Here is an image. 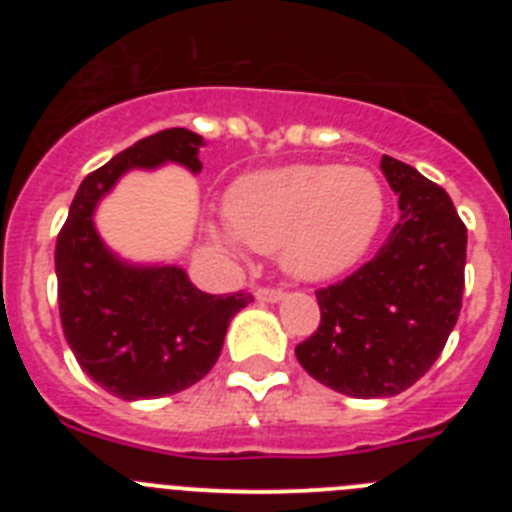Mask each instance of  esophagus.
<instances>
[{
    "instance_id": "obj_1",
    "label": "esophagus",
    "mask_w": 512,
    "mask_h": 512,
    "mask_svg": "<svg viewBox=\"0 0 512 512\" xmlns=\"http://www.w3.org/2000/svg\"><path fill=\"white\" fill-rule=\"evenodd\" d=\"M256 300L279 302V300H284V289H279V287H256Z\"/></svg>"
}]
</instances>
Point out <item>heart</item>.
<instances>
[{
	"label": "heart",
	"instance_id": "obj_1",
	"mask_svg": "<svg viewBox=\"0 0 512 512\" xmlns=\"http://www.w3.org/2000/svg\"><path fill=\"white\" fill-rule=\"evenodd\" d=\"M382 217V182L361 166L256 171L225 194V220L235 238L256 251H279L284 269L300 279H330L351 269L377 238Z\"/></svg>",
	"mask_w": 512,
	"mask_h": 512
}]
</instances>
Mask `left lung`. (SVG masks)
<instances>
[{
  "mask_svg": "<svg viewBox=\"0 0 512 512\" xmlns=\"http://www.w3.org/2000/svg\"><path fill=\"white\" fill-rule=\"evenodd\" d=\"M400 223L377 256L315 292L320 325L295 348L310 377L348 397H392L433 366L459 320L467 225L438 184L382 156Z\"/></svg>",
  "mask_w": 512,
  "mask_h": 512,
  "instance_id": "8db88e82",
  "label": "left lung"
}]
</instances>
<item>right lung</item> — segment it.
I'll use <instances>...</instances> for the list:
<instances>
[{
	"label": "right lung",
	"mask_w": 512,
	"mask_h": 512,
	"mask_svg": "<svg viewBox=\"0 0 512 512\" xmlns=\"http://www.w3.org/2000/svg\"><path fill=\"white\" fill-rule=\"evenodd\" d=\"M202 138L169 128L138 140L81 182L56 241L58 310L76 361L122 400L176 395L200 382L223 351L235 312L251 292L207 295L179 266L120 261L94 228V207L125 171L174 161L202 169Z\"/></svg>",
	"instance_id": "1"
}]
</instances>
